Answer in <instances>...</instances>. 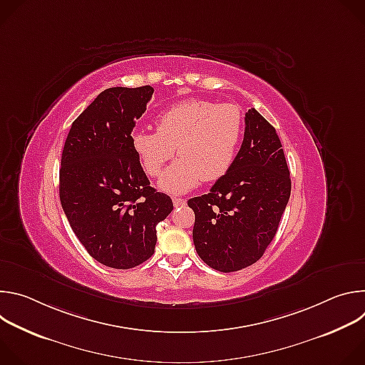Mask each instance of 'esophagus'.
<instances>
[{
	"label": "esophagus",
	"mask_w": 365,
	"mask_h": 365,
	"mask_svg": "<svg viewBox=\"0 0 365 365\" xmlns=\"http://www.w3.org/2000/svg\"><path fill=\"white\" fill-rule=\"evenodd\" d=\"M173 205H175V207H180V206H185V205H186V199H182V197H175V199H173Z\"/></svg>",
	"instance_id": "34e87169"
}]
</instances>
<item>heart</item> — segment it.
<instances>
[{"instance_id": "1", "label": "heart", "mask_w": 365, "mask_h": 365, "mask_svg": "<svg viewBox=\"0 0 365 365\" xmlns=\"http://www.w3.org/2000/svg\"><path fill=\"white\" fill-rule=\"evenodd\" d=\"M158 131L137 128L131 147L143 170L158 178L176 154L179 159L163 173L159 187L185 195L202 180L214 182L232 168L244 137L245 120L237 103L186 99L173 103L155 118Z\"/></svg>"}]
</instances>
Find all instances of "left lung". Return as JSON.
<instances>
[{
	"instance_id": "8db88e82",
	"label": "left lung",
	"mask_w": 365,
	"mask_h": 365,
	"mask_svg": "<svg viewBox=\"0 0 365 365\" xmlns=\"http://www.w3.org/2000/svg\"><path fill=\"white\" fill-rule=\"evenodd\" d=\"M290 189L276 128L248 110L244 140L230 172L210 193L187 200L195 212L192 235L199 257L222 273L258 262L277 232Z\"/></svg>"
}]
</instances>
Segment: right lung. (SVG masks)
Segmentation results:
<instances>
[{"mask_svg":"<svg viewBox=\"0 0 365 365\" xmlns=\"http://www.w3.org/2000/svg\"><path fill=\"white\" fill-rule=\"evenodd\" d=\"M154 89L108 88L72 123L59 170L65 215L88 254L127 270L148 259L155 227L173 211L166 193L150 186L131 147V133Z\"/></svg>","mask_w":365,"mask_h":365,"instance_id":"obj_1","label":"right lung"}]
</instances>
